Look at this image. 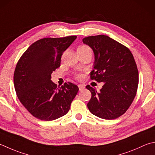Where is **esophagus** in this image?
<instances>
[{
    "label": "esophagus",
    "mask_w": 155,
    "mask_h": 155,
    "mask_svg": "<svg viewBox=\"0 0 155 155\" xmlns=\"http://www.w3.org/2000/svg\"><path fill=\"white\" fill-rule=\"evenodd\" d=\"M78 89H79L80 91H82L84 89V88H85V86L83 85V84H78Z\"/></svg>",
    "instance_id": "1"
}]
</instances>
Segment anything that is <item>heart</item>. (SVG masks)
Here are the masks:
<instances>
[{
	"label": "heart",
	"instance_id": "heart-1",
	"mask_svg": "<svg viewBox=\"0 0 155 155\" xmlns=\"http://www.w3.org/2000/svg\"><path fill=\"white\" fill-rule=\"evenodd\" d=\"M87 48H89L88 46H87V45H80V46H78V48H77V50H84V49H87ZM77 78H81V75L79 74L77 76Z\"/></svg>",
	"mask_w": 155,
	"mask_h": 155
}]
</instances>
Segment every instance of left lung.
<instances>
[{
	"label": "left lung",
	"instance_id": "obj_1",
	"mask_svg": "<svg viewBox=\"0 0 155 155\" xmlns=\"http://www.w3.org/2000/svg\"><path fill=\"white\" fill-rule=\"evenodd\" d=\"M83 42L93 51L95 60L91 78L104 83L99 91L91 93L87 107L92 114L105 120L123 115L134 100L138 85V72L128 48L107 35L89 36Z\"/></svg>",
	"mask_w": 155,
	"mask_h": 155
}]
</instances>
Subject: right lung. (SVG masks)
I'll use <instances>...</instances> for the list:
<instances>
[{"label": "right lung", "instance_id": "obj_1", "mask_svg": "<svg viewBox=\"0 0 155 155\" xmlns=\"http://www.w3.org/2000/svg\"><path fill=\"white\" fill-rule=\"evenodd\" d=\"M77 36L44 38L27 48L17 62L14 86L21 104L32 116L51 121L68 113L78 87L71 83L57 88L51 75L60 66L62 53Z\"/></svg>", "mask_w": 155, "mask_h": 155}]
</instances>
